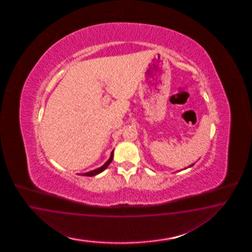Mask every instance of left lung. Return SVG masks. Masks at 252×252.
<instances>
[{
	"instance_id": "left-lung-1",
	"label": "left lung",
	"mask_w": 252,
	"mask_h": 252,
	"mask_svg": "<svg viewBox=\"0 0 252 252\" xmlns=\"http://www.w3.org/2000/svg\"><path fill=\"white\" fill-rule=\"evenodd\" d=\"M194 164V163H193ZM193 164H191V165H189V167H191V166H193Z\"/></svg>"
}]
</instances>
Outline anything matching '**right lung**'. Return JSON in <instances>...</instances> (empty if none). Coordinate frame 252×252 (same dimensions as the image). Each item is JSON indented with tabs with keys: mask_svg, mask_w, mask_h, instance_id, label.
<instances>
[{
	"mask_svg": "<svg viewBox=\"0 0 252 252\" xmlns=\"http://www.w3.org/2000/svg\"><path fill=\"white\" fill-rule=\"evenodd\" d=\"M113 158H114V151L112 152L111 153V157H110V159L107 160L106 162H105V164H103L101 167L98 168V169H95V170H93V171H91V172H89V173H86V174H82V176H96V175H98L99 173H101L102 171H104L105 169H106L108 166H109V164L112 162V160H113Z\"/></svg>",
	"mask_w": 252,
	"mask_h": 252,
	"instance_id": "obj_1",
	"label": "right lung"
}]
</instances>
